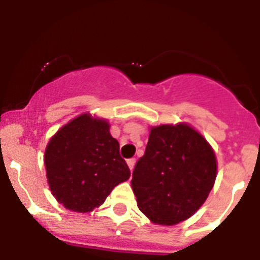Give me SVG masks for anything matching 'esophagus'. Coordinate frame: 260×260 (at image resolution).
Instances as JSON below:
<instances>
[{
  "instance_id": "34e87169",
  "label": "esophagus",
  "mask_w": 260,
  "mask_h": 260,
  "mask_svg": "<svg viewBox=\"0 0 260 260\" xmlns=\"http://www.w3.org/2000/svg\"><path fill=\"white\" fill-rule=\"evenodd\" d=\"M127 165H128V169H130V172H133V169H134V165H135L134 158H128Z\"/></svg>"
}]
</instances>
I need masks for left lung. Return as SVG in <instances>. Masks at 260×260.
Listing matches in <instances>:
<instances>
[{
    "mask_svg": "<svg viewBox=\"0 0 260 260\" xmlns=\"http://www.w3.org/2000/svg\"><path fill=\"white\" fill-rule=\"evenodd\" d=\"M217 160L211 144L185 122L151 126L132 187L138 208L158 225L191 217L215 185Z\"/></svg>",
    "mask_w": 260,
    "mask_h": 260,
    "instance_id": "1",
    "label": "left lung"
}]
</instances>
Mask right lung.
<instances>
[{
  "label": "right lung",
  "instance_id": "right-lung-1",
  "mask_svg": "<svg viewBox=\"0 0 260 260\" xmlns=\"http://www.w3.org/2000/svg\"><path fill=\"white\" fill-rule=\"evenodd\" d=\"M107 119L79 114L50 138L44 164L48 185L59 204L74 212L100 207L110 191L130 177Z\"/></svg>",
  "mask_w": 260,
  "mask_h": 260
}]
</instances>
